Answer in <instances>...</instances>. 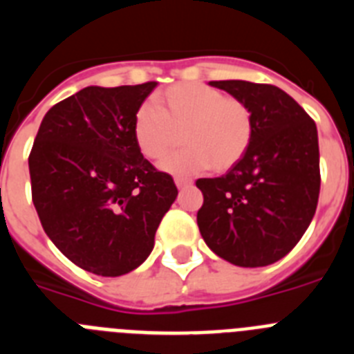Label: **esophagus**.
I'll return each instance as SVG.
<instances>
[{"label":"esophagus","instance_id":"obj_1","mask_svg":"<svg viewBox=\"0 0 354 354\" xmlns=\"http://www.w3.org/2000/svg\"><path fill=\"white\" fill-rule=\"evenodd\" d=\"M175 184H177V187H179V189H184V187L192 186L193 180H189V179H183V177H177V179H175Z\"/></svg>","mask_w":354,"mask_h":354}]
</instances>
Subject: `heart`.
<instances>
[{
  "label": "heart",
  "mask_w": 354,
  "mask_h": 354,
  "mask_svg": "<svg viewBox=\"0 0 354 354\" xmlns=\"http://www.w3.org/2000/svg\"><path fill=\"white\" fill-rule=\"evenodd\" d=\"M143 104L133 118V138L143 158L159 161L183 131L186 147L161 162L174 175H189L211 167L227 171L245 158L253 140L252 109L204 83H177Z\"/></svg>",
  "instance_id": "obj_1"
}]
</instances>
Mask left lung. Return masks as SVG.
Listing matches in <instances>:
<instances>
[{"label": "left lung", "instance_id": "left-lung-1", "mask_svg": "<svg viewBox=\"0 0 354 354\" xmlns=\"http://www.w3.org/2000/svg\"><path fill=\"white\" fill-rule=\"evenodd\" d=\"M252 109L253 140L245 158L221 177L198 179L196 212L209 248L230 264L261 268L286 257L317 209V127L274 84L211 81Z\"/></svg>", "mask_w": 354, "mask_h": 354}]
</instances>
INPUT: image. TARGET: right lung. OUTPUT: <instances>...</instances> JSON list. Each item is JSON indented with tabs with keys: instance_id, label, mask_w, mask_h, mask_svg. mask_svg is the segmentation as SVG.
<instances>
[{
	"instance_id": "1",
	"label": "right lung",
	"mask_w": 354,
	"mask_h": 354,
	"mask_svg": "<svg viewBox=\"0 0 354 354\" xmlns=\"http://www.w3.org/2000/svg\"><path fill=\"white\" fill-rule=\"evenodd\" d=\"M156 84L86 86L49 109L31 147V198L44 232L93 274L136 270L177 196L171 175L133 138L134 113Z\"/></svg>"
}]
</instances>
